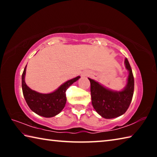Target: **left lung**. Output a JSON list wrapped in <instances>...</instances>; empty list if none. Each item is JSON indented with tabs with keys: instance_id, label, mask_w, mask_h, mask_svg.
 I'll list each match as a JSON object with an SVG mask.
<instances>
[{
	"instance_id": "1",
	"label": "left lung",
	"mask_w": 157,
	"mask_h": 157,
	"mask_svg": "<svg viewBox=\"0 0 157 157\" xmlns=\"http://www.w3.org/2000/svg\"><path fill=\"white\" fill-rule=\"evenodd\" d=\"M124 63L129 71V75L127 86L122 91H111L89 78L91 83L93 107L97 113L105 118H113L123 115L128 109L132 102L134 89V79L127 59L124 60Z\"/></svg>"
}]
</instances>
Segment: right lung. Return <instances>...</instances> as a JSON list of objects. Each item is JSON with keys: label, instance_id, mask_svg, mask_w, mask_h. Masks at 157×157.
<instances>
[{"label": "right lung", "instance_id": "add662e5", "mask_svg": "<svg viewBox=\"0 0 157 157\" xmlns=\"http://www.w3.org/2000/svg\"><path fill=\"white\" fill-rule=\"evenodd\" d=\"M26 66L22 74V90L23 96L28 107L39 116L50 118L57 115L65 107L66 102V91L73 82L80 77H76L63 84L56 91L48 94H39L32 90L25 82Z\"/></svg>", "mask_w": 157, "mask_h": 157}]
</instances>
